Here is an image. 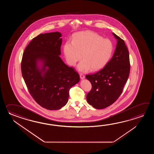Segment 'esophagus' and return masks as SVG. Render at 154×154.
I'll return each mask as SVG.
<instances>
[{"mask_svg": "<svg viewBox=\"0 0 154 154\" xmlns=\"http://www.w3.org/2000/svg\"><path fill=\"white\" fill-rule=\"evenodd\" d=\"M80 78L81 79H85V76L82 74H80Z\"/></svg>", "mask_w": 154, "mask_h": 154, "instance_id": "34e87169", "label": "esophagus"}]
</instances>
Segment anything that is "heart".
<instances>
[{
	"mask_svg": "<svg viewBox=\"0 0 154 154\" xmlns=\"http://www.w3.org/2000/svg\"><path fill=\"white\" fill-rule=\"evenodd\" d=\"M113 51V45L110 39L103 38L98 33L90 31L75 33L72 42L66 41L63 46V53L70 66H75L82 57L84 59L77 66V69L82 72L103 68Z\"/></svg>",
	"mask_w": 154,
	"mask_h": 154,
	"instance_id": "b5f03b06",
	"label": "heart"
}]
</instances>
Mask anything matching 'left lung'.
<instances>
[{
    "mask_svg": "<svg viewBox=\"0 0 154 154\" xmlns=\"http://www.w3.org/2000/svg\"><path fill=\"white\" fill-rule=\"evenodd\" d=\"M112 34L117 39L112 58L100 71L86 75L92 85L86 100L96 109L106 108L118 99L130 72L129 55L125 41L114 33Z\"/></svg>",
    "mask_w": 154,
    "mask_h": 154,
    "instance_id": "obj_1",
    "label": "left lung"
}]
</instances>
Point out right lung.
Wrapping results in <instances>:
<instances>
[{
    "label": "right lung",
    "instance_id": "1",
    "mask_svg": "<svg viewBox=\"0 0 154 154\" xmlns=\"http://www.w3.org/2000/svg\"><path fill=\"white\" fill-rule=\"evenodd\" d=\"M59 32L40 34L24 51L21 72L30 95L49 110L59 109L68 101L69 90L80 81L79 75L63 61Z\"/></svg>",
    "mask_w": 154,
    "mask_h": 154
}]
</instances>
